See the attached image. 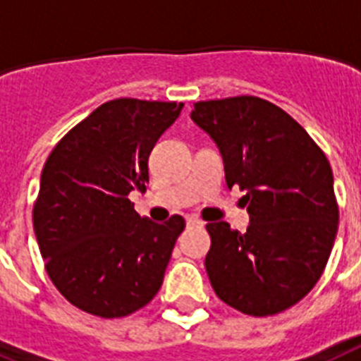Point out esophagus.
<instances>
[{
    "mask_svg": "<svg viewBox=\"0 0 361 361\" xmlns=\"http://www.w3.org/2000/svg\"><path fill=\"white\" fill-rule=\"evenodd\" d=\"M187 226H202V221L196 216H187Z\"/></svg>",
    "mask_w": 361,
    "mask_h": 361,
    "instance_id": "1",
    "label": "esophagus"
}]
</instances>
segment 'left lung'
I'll list each match as a JSON object with an SVG mask.
<instances>
[{"label": "left lung", "mask_w": 361, "mask_h": 361, "mask_svg": "<svg viewBox=\"0 0 361 361\" xmlns=\"http://www.w3.org/2000/svg\"><path fill=\"white\" fill-rule=\"evenodd\" d=\"M190 118L216 142L228 189L247 192L252 219L245 233L206 224L211 286L245 315L286 312L319 282L338 233L326 155L297 120L257 96L196 102Z\"/></svg>", "instance_id": "left-lung-1"}]
</instances>
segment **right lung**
Instances as JSON below:
<instances>
[{
  "instance_id": "1",
  "label": "right lung",
  "mask_w": 361,
  "mask_h": 361,
  "mask_svg": "<svg viewBox=\"0 0 361 361\" xmlns=\"http://www.w3.org/2000/svg\"><path fill=\"white\" fill-rule=\"evenodd\" d=\"M181 107L137 98L105 102L44 163L35 235L49 280L81 312L126 317L159 291L185 221L140 219L128 195L146 192L152 148Z\"/></svg>"
}]
</instances>
